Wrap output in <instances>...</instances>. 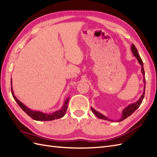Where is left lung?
<instances>
[{"mask_svg": "<svg viewBox=\"0 0 157 157\" xmlns=\"http://www.w3.org/2000/svg\"><path fill=\"white\" fill-rule=\"evenodd\" d=\"M131 50L132 52L134 54V56L136 57L137 58V61H138V63L140 64L141 67V73L144 76V83L145 84L144 86V92L142 94L141 96L140 97V98L138 99V101H137L135 103H133L130 104V105H128L126 108H124L123 109L122 113V115L121 117L119 120H117L116 122H121L123 120L126 119V118H128V117H130L132 113H134V112L135 111H136V109L140 107V105L141 104L142 101H143V99L144 98V95H145V71H144V64H143V61L141 60V58L140 55L138 54V52H137V50L136 48V47L135 46V45L134 44H132L131 46ZM91 109L92 112L94 113V115H96L98 118H101V119H103V120H106L108 121H111V122H115V121L114 120H111L110 118H109L107 117H106L105 115H103L101 113H99L98 111H97L96 110H95V109L91 107Z\"/></svg>", "mask_w": 157, "mask_h": 157, "instance_id": "left-lung-1", "label": "left lung"}]
</instances>
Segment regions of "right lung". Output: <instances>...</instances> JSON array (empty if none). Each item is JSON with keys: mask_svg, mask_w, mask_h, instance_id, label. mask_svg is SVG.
Segmentation results:
<instances>
[{"mask_svg": "<svg viewBox=\"0 0 157 157\" xmlns=\"http://www.w3.org/2000/svg\"><path fill=\"white\" fill-rule=\"evenodd\" d=\"M11 92L13 96V99H15V101L17 103L21 109L22 110L25 112L26 114H27L31 118L33 119L38 121H53L55 119H58V118H62L66 113L67 111V109L68 107V103L69 98L66 99V100L64 101V103L63 105V107L61 108V109L58 111H56L54 113H50V114H47L42 113L41 111H34L32 110L30 108H28L25 105H24L22 102H21L20 100H18V99L15 96V95L13 94V91L12 90V80H11Z\"/></svg>", "mask_w": 157, "mask_h": 157, "instance_id": "right-lung-1", "label": "right lung"}]
</instances>
